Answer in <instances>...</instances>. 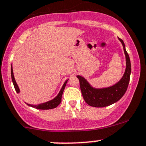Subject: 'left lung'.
I'll return each instance as SVG.
<instances>
[{"instance_id": "left-lung-1", "label": "left lung", "mask_w": 146, "mask_h": 146, "mask_svg": "<svg viewBox=\"0 0 146 146\" xmlns=\"http://www.w3.org/2000/svg\"><path fill=\"white\" fill-rule=\"evenodd\" d=\"M118 40L123 46L126 58L125 71L119 82L108 87L95 88L87 82L85 78L77 76L84 100L90 106L102 108L111 105L119 101L127 91L131 75V62L128 53L126 51L123 40L119 38Z\"/></svg>"}]
</instances>
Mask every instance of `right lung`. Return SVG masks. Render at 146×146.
Wrapping results in <instances>:
<instances>
[{
  "mask_svg": "<svg viewBox=\"0 0 146 146\" xmlns=\"http://www.w3.org/2000/svg\"><path fill=\"white\" fill-rule=\"evenodd\" d=\"M11 77H12V82H13L14 87H15V90H16L17 93L20 92V90H19V87H18L17 84L16 80L15 79V76H14L13 73V70H12V65H11ZM67 82H68V80L66 81H65V82L63 85L62 87H61L60 92H59V94H57V96L56 97L54 98L52 100L47 101V102L42 103V104H36V105H34V104H29L26 103L27 105L31 107H33V108H36V109H40V110H49V109H52V108H55L56 107H57L59 106V104H60L61 101V96H62L63 92H64V90L65 89L66 85Z\"/></svg>",
  "mask_w": 146,
  "mask_h": 146,
  "instance_id": "right-lung-1",
  "label": "right lung"
}]
</instances>
